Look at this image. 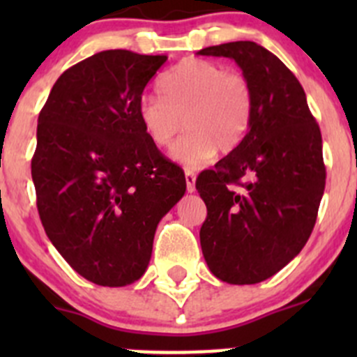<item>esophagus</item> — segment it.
Returning <instances> with one entry per match:
<instances>
[{
  "label": "esophagus",
  "instance_id": "1",
  "mask_svg": "<svg viewBox=\"0 0 357 357\" xmlns=\"http://www.w3.org/2000/svg\"><path fill=\"white\" fill-rule=\"evenodd\" d=\"M185 179H186V190H188L190 193L195 192V179H197L195 172L190 171V169H186V171H185Z\"/></svg>",
  "mask_w": 357,
  "mask_h": 357
}]
</instances>
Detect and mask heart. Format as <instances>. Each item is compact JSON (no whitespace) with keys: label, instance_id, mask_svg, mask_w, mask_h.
I'll use <instances>...</instances> for the list:
<instances>
[{"label":"heart","instance_id":"obj_1","mask_svg":"<svg viewBox=\"0 0 357 357\" xmlns=\"http://www.w3.org/2000/svg\"><path fill=\"white\" fill-rule=\"evenodd\" d=\"M157 95L139 102V124L158 149H169L186 124L190 132L172 149V158L185 167H202L218 150H235L250 128V82L218 62L183 60L158 79Z\"/></svg>","mask_w":357,"mask_h":357}]
</instances>
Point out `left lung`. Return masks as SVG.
<instances>
[{
	"label": "left lung",
	"mask_w": 357,
	"mask_h": 357,
	"mask_svg": "<svg viewBox=\"0 0 357 357\" xmlns=\"http://www.w3.org/2000/svg\"><path fill=\"white\" fill-rule=\"evenodd\" d=\"M199 55L233 59L254 91L243 142L195 183L207 205L200 245L208 269L231 285H254L285 268L311 236L326 179L321 131L297 77L257 43Z\"/></svg>",
	"instance_id": "obj_1"
}]
</instances>
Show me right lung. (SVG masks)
Instances as JSON below:
<instances>
[{
    "label": "right lung",
    "instance_id": "1",
    "mask_svg": "<svg viewBox=\"0 0 357 357\" xmlns=\"http://www.w3.org/2000/svg\"><path fill=\"white\" fill-rule=\"evenodd\" d=\"M165 55L107 50L67 68L39 112L31 162L46 235L102 287L139 280L158 221L186 192L185 172L149 139L138 105Z\"/></svg>",
    "mask_w": 357,
    "mask_h": 357
}]
</instances>
